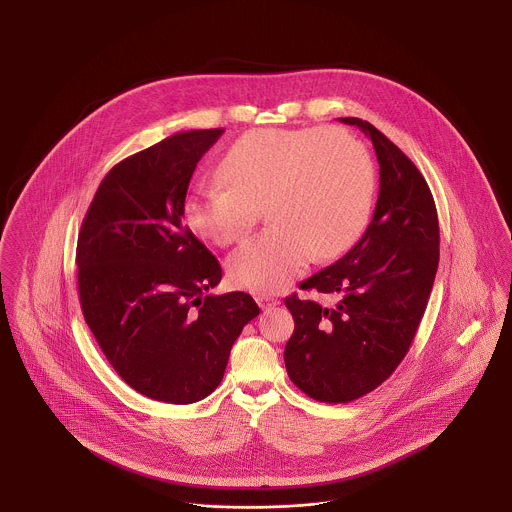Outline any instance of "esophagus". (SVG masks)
<instances>
[{"label":"esophagus","instance_id":"obj_1","mask_svg":"<svg viewBox=\"0 0 512 512\" xmlns=\"http://www.w3.org/2000/svg\"><path fill=\"white\" fill-rule=\"evenodd\" d=\"M255 299H257V303H259V307L265 309V311L270 309V307H276V305L280 303L276 297H270V295H257Z\"/></svg>","mask_w":512,"mask_h":512}]
</instances>
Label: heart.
Segmentation results:
<instances>
[{
	"instance_id": "obj_1",
	"label": "heart",
	"mask_w": 512,
	"mask_h": 512,
	"mask_svg": "<svg viewBox=\"0 0 512 512\" xmlns=\"http://www.w3.org/2000/svg\"><path fill=\"white\" fill-rule=\"evenodd\" d=\"M226 184L197 186L184 203L195 236L215 245L242 240L265 205L267 230L228 259V276L251 292H278L311 257H338L365 232L376 167L365 144L338 126L261 128L228 149Z\"/></svg>"
}]
</instances>
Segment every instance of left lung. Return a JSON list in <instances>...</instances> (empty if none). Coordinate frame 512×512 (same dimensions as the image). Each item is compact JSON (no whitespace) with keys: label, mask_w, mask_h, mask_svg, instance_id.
<instances>
[{"label":"left lung","mask_w":512,"mask_h":512,"mask_svg":"<svg viewBox=\"0 0 512 512\" xmlns=\"http://www.w3.org/2000/svg\"><path fill=\"white\" fill-rule=\"evenodd\" d=\"M340 121L372 140L380 194L363 238L299 286L336 303L284 299L295 322L284 351L288 376L322 403H349L390 378L413 343L439 263L438 211L424 176L370 122Z\"/></svg>","instance_id":"left-lung-1"}]
</instances>
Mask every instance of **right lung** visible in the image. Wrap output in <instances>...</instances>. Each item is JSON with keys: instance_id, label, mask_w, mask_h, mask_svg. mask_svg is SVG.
Masks as SVG:
<instances>
[{"instance_id": "add662e5", "label": "right lung", "mask_w": 512, "mask_h": 512, "mask_svg": "<svg viewBox=\"0 0 512 512\" xmlns=\"http://www.w3.org/2000/svg\"><path fill=\"white\" fill-rule=\"evenodd\" d=\"M222 128L178 132L105 174L76 245L84 320L132 390L186 405L217 390L230 349L259 315L245 292L205 295L217 257L182 222L188 186Z\"/></svg>"}]
</instances>
